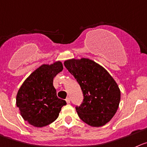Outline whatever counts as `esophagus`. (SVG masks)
<instances>
[{
  "label": "esophagus",
  "mask_w": 147,
  "mask_h": 147,
  "mask_svg": "<svg viewBox=\"0 0 147 147\" xmlns=\"http://www.w3.org/2000/svg\"><path fill=\"white\" fill-rule=\"evenodd\" d=\"M66 101H67V104H69V103H70V99H69V97H67V98H66Z\"/></svg>",
  "instance_id": "esophagus-1"
}]
</instances>
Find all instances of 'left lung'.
I'll return each mask as SVG.
<instances>
[{
  "label": "left lung",
  "mask_w": 147,
  "mask_h": 147,
  "mask_svg": "<svg viewBox=\"0 0 147 147\" xmlns=\"http://www.w3.org/2000/svg\"><path fill=\"white\" fill-rule=\"evenodd\" d=\"M64 64L83 91V103L76 107L79 117L93 127L105 125L118 109L120 90L117 83L104 67L89 59H72Z\"/></svg>",
  "instance_id": "8db88e82"
}]
</instances>
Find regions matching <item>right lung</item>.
Instances as JSON below:
<instances>
[{
	"mask_svg": "<svg viewBox=\"0 0 147 147\" xmlns=\"http://www.w3.org/2000/svg\"><path fill=\"white\" fill-rule=\"evenodd\" d=\"M63 69L61 61L42 64L24 80L16 95V106L29 124L41 127L57 120L61 107L67 105L59 98L53 78Z\"/></svg>",
	"mask_w": 147,
	"mask_h": 147,
	"instance_id": "right-lung-1",
	"label": "right lung"
}]
</instances>
